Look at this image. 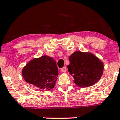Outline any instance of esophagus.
<instances>
[{"label": "esophagus", "mask_w": 120, "mask_h": 120, "mask_svg": "<svg viewBox=\"0 0 120 120\" xmlns=\"http://www.w3.org/2000/svg\"><path fill=\"white\" fill-rule=\"evenodd\" d=\"M61 71L62 72H64V73H65V72L66 71V67H63V68H61Z\"/></svg>", "instance_id": "1"}]
</instances>
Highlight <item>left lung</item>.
Returning <instances> with one entry per match:
<instances>
[{
    "instance_id": "left-lung-1",
    "label": "left lung",
    "mask_w": 120,
    "mask_h": 120,
    "mask_svg": "<svg viewBox=\"0 0 120 120\" xmlns=\"http://www.w3.org/2000/svg\"><path fill=\"white\" fill-rule=\"evenodd\" d=\"M68 71L73 75L74 82L81 87L94 84L103 74V63L90 53L75 52L69 57Z\"/></svg>"
}]
</instances>
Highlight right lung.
Masks as SVG:
<instances>
[{
    "mask_svg": "<svg viewBox=\"0 0 120 120\" xmlns=\"http://www.w3.org/2000/svg\"><path fill=\"white\" fill-rule=\"evenodd\" d=\"M22 75L28 83L41 90H49L54 87L59 73L54 59L44 56L28 63L22 70Z\"/></svg>",
    "mask_w": 120,
    "mask_h": 120,
    "instance_id": "right-lung-1",
    "label": "right lung"
}]
</instances>
